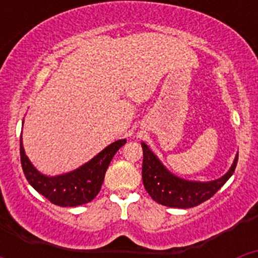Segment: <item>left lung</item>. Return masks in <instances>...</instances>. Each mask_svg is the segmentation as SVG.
Returning <instances> with one entry per match:
<instances>
[{
	"mask_svg": "<svg viewBox=\"0 0 258 258\" xmlns=\"http://www.w3.org/2000/svg\"><path fill=\"white\" fill-rule=\"evenodd\" d=\"M142 149V179L146 191L156 203L172 208H192L211 199L231 177L238 163L236 155L229 172L214 181H187L172 174L143 142Z\"/></svg>",
	"mask_w": 258,
	"mask_h": 258,
	"instance_id": "8db88e82",
	"label": "left lung"
}]
</instances>
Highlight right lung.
I'll use <instances>...</instances> for the list:
<instances>
[{"mask_svg": "<svg viewBox=\"0 0 258 258\" xmlns=\"http://www.w3.org/2000/svg\"><path fill=\"white\" fill-rule=\"evenodd\" d=\"M125 143L126 140L116 141L77 169L66 174L49 177L32 165L24 151L20 136V161L29 184L50 203L59 207H77L92 202L97 197L109 163Z\"/></svg>", "mask_w": 258, "mask_h": 258, "instance_id": "right-lung-1", "label": "right lung"}]
</instances>
